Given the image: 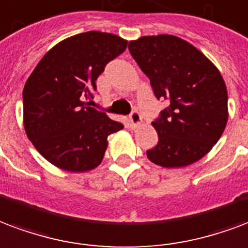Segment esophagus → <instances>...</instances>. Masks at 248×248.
Instances as JSON below:
<instances>
[{
	"label": "esophagus",
	"mask_w": 248,
	"mask_h": 248,
	"mask_svg": "<svg viewBox=\"0 0 248 248\" xmlns=\"http://www.w3.org/2000/svg\"><path fill=\"white\" fill-rule=\"evenodd\" d=\"M129 122L131 126H138V124L142 122V117H140V114H139V111H137V110H133V111L130 113Z\"/></svg>",
	"instance_id": "obj_1"
}]
</instances>
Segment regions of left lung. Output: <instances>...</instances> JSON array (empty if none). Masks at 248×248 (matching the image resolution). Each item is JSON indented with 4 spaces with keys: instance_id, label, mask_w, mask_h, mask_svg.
I'll use <instances>...</instances> for the list:
<instances>
[{
    "instance_id": "obj_1",
    "label": "left lung",
    "mask_w": 248,
    "mask_h": 248,
    "mask_svg": "<svg viewBox=\"0 0 248 248\" xmlns=\"http://www.w3.org/2000/svg\"><path fill=\"white\" fill-rule=\"evenodd\" d=\"M129 51L167 108L152 126L159 142L147 151L157 166L179 168L205 156L227 122V89L202 52L173 35L142 36Z\"/></svg>"
}]
</instances>
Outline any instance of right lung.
<instances>
[{"label": "right lung", "mask_w": 248, "mask_h": 248, "mask_svg": "<svg viewBox=\"0 0 248 248\" xmlns=\"http://www.w3.org/2000/svg\"><path fill=\"white\" fill-rule=\"evenodd\" d=\"M127 47L113 34L88 31L60 42L43 56L23 89V121L29 139L64 170L87 172L105 155L108 137L124 129L89 106L106 64Z\"/></svg>", "instance_id": "obj_1"}]
</instances>
